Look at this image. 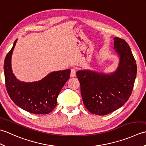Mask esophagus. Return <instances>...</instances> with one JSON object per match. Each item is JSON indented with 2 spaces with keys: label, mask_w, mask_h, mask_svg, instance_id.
<instances>
[{
  "label": "esophagus",
  "mask_w": 146,
  "mask_h": 146,
  "mask_svg": "<svg viewBox=\"0 0 146 146\" xmlns=\"http://www.w3.org/2000/svg\"><path fill=\"white\" fill-rule=\"evenodd\" d=\"M76 70L75 68H72L71 69V73H70V75L71 76L74 77L76 76Z\"/></svg>",
  "instance_id": "obj_1"
}]
</instances>
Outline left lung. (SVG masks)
Instances as JSON below:
<instances>
[{"mask_svg": "<svg viewBox=\"0 0 146 146\" xmlns=\"http://www.w3.org/2000/svg\"><path fill=\"white\" fill-rule=\"evenodd\" d=\"M114 49L120 55L117 70L109 75L92 71H78L83 104L87 110L105 115L123 106L132 94L137 74V64L124 39L114 38Z\"/></svg>", "mask_w": 146, "mask_h": 146, "instance_id": "8db88e82", "label": "left lung"}]
</instances>
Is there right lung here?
<instances>
[{
    "mask_svg": "<svg viewBox=\"0 0 146 146\" xmlns=\"http://www.w3.org/2000/svg\"><path fill=\"white\" fill-rule=\"evenodd\" d=\"M13 47L6 55L4 70L7 92L17 106L35 114H47L57 105V98L65 83L70 77V69L54 71L39 82L25 83L19 81L12 73L11 56Z\"/></svg>",
    "mask_w": 146,
    "mask_h": 146,
    "instance_id": "right-lung-1",
    "label": "right lung"
}]
</instances>
